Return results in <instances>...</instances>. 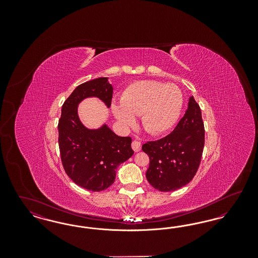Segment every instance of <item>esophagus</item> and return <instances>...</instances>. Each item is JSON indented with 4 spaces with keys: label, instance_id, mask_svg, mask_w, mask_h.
Masks as SVG:
<instances>
[{
    "label": "esophagus",
    "instance_id": "esophagus-1",
    "mask_svg": "<svg viewBox=\"0 0 258 258\" xmlns=\"http://www.w3.org/2000/svg\"><path fill=\"white\" fill-rule=\"evenodd\" d=\"M132 148L134 149L135 152H139L141 150V143L137 140H134L132 143Z\"/></svg>",
    "mask_w": 258,
    "mask_h": 258
}]
</instances>
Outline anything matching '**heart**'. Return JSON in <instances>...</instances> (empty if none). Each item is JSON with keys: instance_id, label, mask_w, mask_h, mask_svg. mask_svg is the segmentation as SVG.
I'll use <instances>...</instances> for the list:
<instances>
[{"instance_id": "obj_1", "label": "heart", "mask_w": 258, "mask_h": 258, "mask_svg": "<svg viewBox=\"0 0 258 258\" xmlns=\"http://www.w3.org/2000/svg\"><path fill=\"white\" fill-rule=\"evenodd\" d=\"M121 104H113L115 118L124 126L135 123L134 116L141 115V124L149 135L164 134L177 121L183 106V94L174 84L144 80L123 90Z\"/></svg>"}]
</instances>
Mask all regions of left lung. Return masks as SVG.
I'll return each mask as SVG.
<instances>
[{"instance_id":"8db88e82","label":"left lung","mask_w":258,"mask_h":258,"mask_svg":"<svg viewBox=\"0 0 258 258\" xmlns=\"http://www.w3.org/2000/svg\"><path fill=\"white\" fill-rule=\"evenodd\" d=\"M205 144L201 109L194 97L169 135L142 145L149 156L146 178L160 191H172L188 184L199 168Z\"/></svg>"}]
</instances>
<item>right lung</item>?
<instances>
[{
	"mask_svg": "<svg viewBox=\"0 0 258 258\" xmlns=\"http://www.w3.org/2000/svg\"><path fill=\"white\" fill-rule=\"evenodd\" d=\"M89 97H98L110 106L112 86L107 77L80 84L66 99L58 123V141L67 175L79 186L101 191L114 183L118 166L128 160L134 151L130 136H118L107 125L91 131L81 123L77 105Z\"/></svg>",
	"mask_w": 258,
	"mask_h": 258,
	"instance_id": "right-lung-1",
	"label": "right lung"
}]
</instances>
